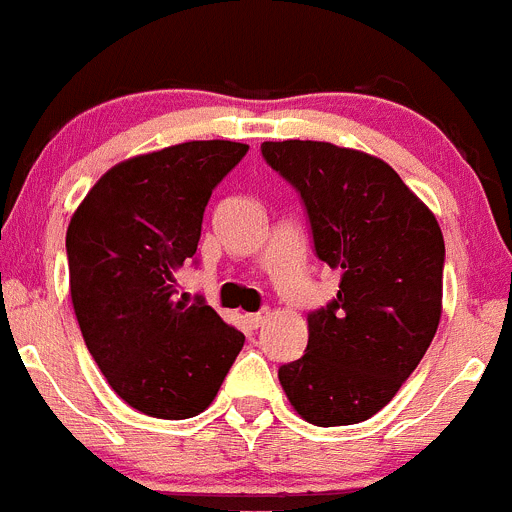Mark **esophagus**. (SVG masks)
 Returning <instances> with one entry per match:
<instances>
[{
    "mask_svg": "<svg viewBox=\"0 0 512 512\" xmlns=\"http://www.w3.org/2000/svg\"><path fill=\"white\" fill-rule=\"evenodd\" d=\"M266 319H269V311H256V314H248V321H251L253 329H259V326H264Z\"/></svg>",
    "mask_w": 512,
    "mask_h": 512,
    "instance_id": "34e87169",
    "label": "esophagus"
}]
</instances>
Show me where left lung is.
I'll return each instance as SVG.
<instances>
[{"label": "left lung", "mask_w": 512, "mask_h": 512, "mask_svg": "<svg viewBox=\"0 0 512 512\" xmlns=\"http://www.w3.org/2000/svg\"><path fill=\"white\" fill-rule=\"evenodd\" d=\"M296 188L339 291L309 311L304 357L281 364L294 410L319 427L377 415L425 357L442 314L445 241L430 208L384 160L316 140L264 143Z\"/></svg>", "instance_id": "left-lung-1"}]
</instances>
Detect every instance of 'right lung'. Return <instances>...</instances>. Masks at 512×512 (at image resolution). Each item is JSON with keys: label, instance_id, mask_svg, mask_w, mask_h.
<instances>
[{"label": "right lung", "instance_id": "obj_1", "mask_svg": "<svg viewBox=\"0 0 512 512\" xmlns=\"http://www.w3.org/2000/svg\"><path fill=\"white\" fill-rule=\"evenodd\" d=\"M246 153L231 140H193L125 160L67 228L82 339L107 384L143 415L186 420L206 410L246 342L201 296L186 304L175 291L213 188Z\"/></svg>", "mask_w": 512, "mask_h": 512}]
</instances>
